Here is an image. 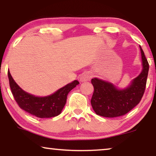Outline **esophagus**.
Listing matches in <instances>:
<instances>
[{
    "mask_svg": "<svg viewBox=\"0 0 156 156\" xmlns=\"http://www.w3.org/2000/svg\"><path fill=\"white\" fill-rule=\"evenodd\" d=\"M91 79V75L89 73H85L82 74V76H81L80 80L81 82H87V81H89Z\"/></svg>",
    "mask_w": 156,
    "mask_h": 156,
    "instance_id": "obj_1",
    "label": "esophagus"
}]
</instances>
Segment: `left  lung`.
Returning <instances> with one entry per match:
<instances>
[{"mask_svg": "<svg viewBox=\"0 0 156 156\" xmlns=\"http://www.w3.org/2000/svg\"><path fill=\"white\" fill-rule=\"evenodd\" d=\"M143 70L131 84L124 89H118L107 82L94 78L91 80L94 91L91 104L96 114L108 118L126 114L139 104L146 89L149 65L141 47Z\"/></svg>", "mask_w": 156, "mask_h": 156, "instance_id": "8db88e82", "label": "left lung"}]
</instances>
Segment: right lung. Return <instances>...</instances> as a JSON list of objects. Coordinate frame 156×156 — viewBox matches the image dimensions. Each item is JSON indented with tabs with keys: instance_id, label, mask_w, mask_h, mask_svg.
<instances>
[{
	"instance_id": "1",
	"label": "right lung",
	"mask_w": 156,
	"mask_h": 156,
	"mask_svg": "<svg viewBox=\"0 0 156 156\" xmlns=\"http://www.w3.org/2000/svg\"><path fill=\"white\" fill-rule=\"evenodd\" d=\"M8 76L12 96L20 108L38 118H51L60 114L66 104L68 94L80 84L75 80L52 95L37 97L23 91L15 82L9 71Z\"/></svg>"
}]
</instances>
